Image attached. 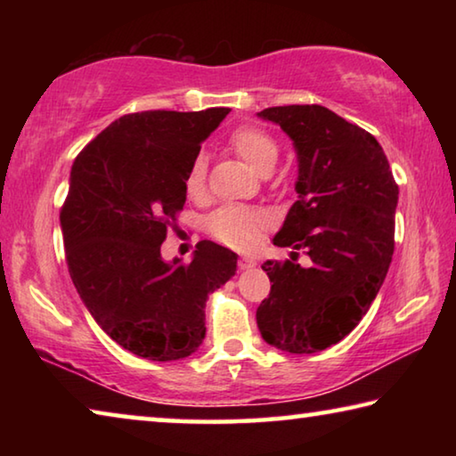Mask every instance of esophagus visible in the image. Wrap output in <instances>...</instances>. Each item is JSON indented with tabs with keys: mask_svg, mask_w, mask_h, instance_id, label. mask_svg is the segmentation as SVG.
<instances>
[{
	"mask_svg": "<svg viewBox=\"0 0 456 456\" xmlns=\"http://www.w3.org/2000/svg\"><path fill=\"white\" fill-rule=\"evenodd\" d=\"M256 265H257L256 259H251V257L239 259V269H243V272H247V269H253Z\"/></svg>",
	"mask_w": 456,
	"mask_h": 456,
	"instance_id": "esophagus-1",
	"label": "esophagus"
}]
</instances>
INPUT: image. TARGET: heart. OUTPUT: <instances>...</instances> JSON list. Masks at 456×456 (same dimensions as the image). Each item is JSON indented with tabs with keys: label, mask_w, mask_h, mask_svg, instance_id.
I'll return each instance as SVG.
<instances>
[{
	"label": "heart",
	"mask_w": 456,
	"mask_h": 456,
	"mask_svg": "<svg viewBox=\"0 0 456 456\" xmlns=\"http://www.w3.org/2000/svg\"><path fill=\"white\" fill-rule=\"evenodd\" d=\"M231 149L245 160V165L257 175L273 173L280 159V146L272 136L257 128H239L229 138ZM207 163L203 154L192 160L184 179L189 197H200L205 191ZM211 233L237 251H249L267 229V219L261 213L241 209V207H223L209 219Z\"/></svg>",
	"instance_id": "obj_1"
}]
</instances>
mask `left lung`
Masks as SVG:
<instances>
[{"label":"left lung","mask_w":456,"mask_h":456,"mask_svg":"<svg viewBox=\"0 0 456 456\" xmlns=\"http://www.w3.org/2000/svg\"><path fill=\"white\" fill-rule=\"evenodd\" d=\"M257 117L281 126L297 154V200L273 237L291 253L261 265L272 291L257 328L277 350L314 354L348 336L380 291L398 187L376 138L326 106H273ZM299 248L311 256L307 268L295 261Z\"/></svg>","instance_id":"8db88e82"}]
</instances>
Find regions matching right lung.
Returning <instances> with one entry per match:
<instances>
[{
    "mask_svg": "<svg viewBox=\"0 0 456 456\" xmlns=\"http://www.w3.org/2000/svg\"><path fill=\"white\" fill-rule=\"evenodd\" d=\"M229 112L126 114L72 165L60 227L74 288L98 326L141 358L197 352L209 293L235 275L237 253L213 241H200L189 264L160 256L200 142Z\"/></svg>",
    "mask_w": 456,
    "mask_h": 456,
    "instance_id": "1",
    "label": "right lung"
}]
</instances>
